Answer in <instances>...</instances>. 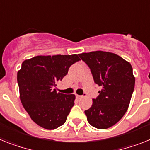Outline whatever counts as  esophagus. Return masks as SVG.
<instances>
[{
  "instance_id": "34e87169",
  "label": "esophagus",
  "mask_w": 150,
  "mask_h": 150,
  "mask_svg": "<svg viewBox=\"0 0 150 150\" xmlns=\"http://www.w3.org/2000/svg\"><path fill=\"white\" fill-rule=\"evenodd\" d=\"M76 98H77L78 99H81V98H82L83 96L82 95H79V94H76Z\"/></svg>"
}]
</instances>
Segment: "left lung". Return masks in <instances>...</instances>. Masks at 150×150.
Returning a JSON list of instances; mask_svg holds the SVG:
<instances>
[{"label":"left lung","mask_w":150,"mask_h":150,"mask_svg":"<svg viewBox=\"0 0 150 150\" xmlns=\"http://www.w3.org/2000/svg\"><path fill=\"white\" fill-rule=\"evenodd\" d=\"M90 68L95 84L101 88L92 106L85 110L87 120L98 129L116 124L127 112L135 85L129 62L110 52L94 51L79 54Z\"/></svg>","instance_id":"left-lung-1"}]
</instances>
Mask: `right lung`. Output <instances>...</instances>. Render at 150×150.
Listing matches in <instances>:
<instances>
[{
	"mask_svg": "<svg viewBox=\"0 0 150 150\" xmlns=\"http://www.w3.org/2000/svg\"><path fill=\"white\" fill-rule=\"evenodd\" d=\"M78 55L37 56L23 62L17 72L21 103L41 127L54 129L65 124L75 104V94L57 93L56 82L79 61Z\"/></svg>",
	"mask_w": 150,
	"mask_h": 150,
	"instance_id": "right-lung-1",
	"label": "right lung"
}]
</instances>
